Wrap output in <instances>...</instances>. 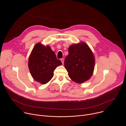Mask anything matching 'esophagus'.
I'll return each mask as SVG.
<instances>
[{
  "mask_svg": "<svg viewBox=\"0 0 126 126\" xmlns=\"http://www.w3.org/2000/svg\"><path fill=\"white\" fill-rule=\"evenodd\" d=\"M60 60L61 61V62H62V64H63V63H64V59H63V58H61Z\"/></svg>",
  "mask_w": 126,
  "mask_h": 126,
  "instance_id": "34e87169",
  "label": "esophagus"
}]
</instances>
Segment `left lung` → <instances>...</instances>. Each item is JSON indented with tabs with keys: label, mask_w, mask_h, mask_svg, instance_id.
<instances>
[{
	"label": "left lung",
	"mask_w": 126,
	"mask_h": 126,
	"mask_svg": "<svg viewBox=\"0 0 126 126\" xmlns=\"http://www.w3.org/2000/svg\"><path fill=\"white\" fill-rule=\"evenodd\" d=\"M68 55L64 60V66L69 77L73 81L82 83L92 76L95 58L89 46L85 43L71 45Z\"/></svg>",
	"instance_id": "obj_1"
}]
</instances>
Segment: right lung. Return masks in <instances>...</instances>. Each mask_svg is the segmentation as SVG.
<instances>
[{
    "instance_id": "1",
    "label": "right lung",
    "mask_w": 126,
    "mask_h": 126,
    "mask_svg": "<svg viewBox=\"0 0 126 126\" xmlns=\"http://www.w3.org/2000/svg\"><path fill=\"white\" fill-rule=\"evenodd\" d=\"M62 64L50 47L40 43L36 44L29 58L28 67L34 80L42 84L47 83L53 77L54 71Z\"/></svg>"
}]
</instances>
